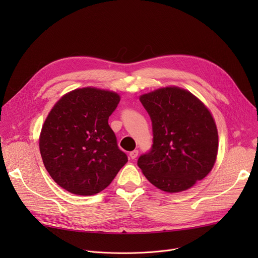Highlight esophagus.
Instances as JSON below:
<instances>
[{"label":"esophagus","instance_id":"34e87169","mask_svg":"<svg viewBox=\"0 0 258 258\" xmlns=\"http://www.w3.org/2000/svg\"><path fill=\"white\" fill-rule=\"evenodd\" d=\"M138 154H139L138 151H133V152L130 153V157H131V159L134 160V159H136L138 157Z\"/></svg>","mask_w":258,"mask_h":258}]
</instances>
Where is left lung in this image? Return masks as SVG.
Listing matches in <instances>:
<instances>
[{
	"label": "left lung",
	"instance_id": "left-lung-1",
	"mask_svg": "<svg viewBox=\"0 0 258 258\" xmlns=\"http://www.w3.org/2000/svg\"><path fill=\"white\" fill-rule=\"evenodd\" d=\"M153 123L152 151L138 160L145 178L162 191L191 188L212 170L219 135L209 108L188 90L169 86L141 95Z\"/></svg>",
	"mask_w": 258,
	"mask_h": 258
}]
</instances>
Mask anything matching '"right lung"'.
I'll use <instances>...</instances> for the list:
<instances>
[{"label": "right lung", "mask_w": 258, "mask_h": 258, "mask_svg": "<svg viewBox=\"0 0 258 258\" xmlns=\"http://www.w3.org/2000/svg\"><path fill=\"white\" fill-rule=\"evenodd\" d=\"M119 101L114 91L87 87L68 92L51 108L39 134V152L51 178L67 191L96 195L126 164L107 122Z\"/></svg>", "instance_id": "obj_1"}]
</instances>
